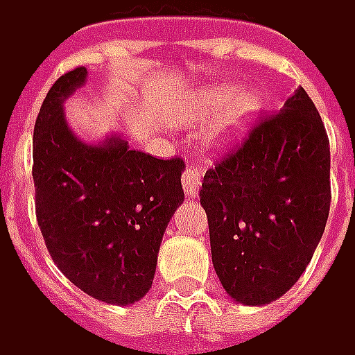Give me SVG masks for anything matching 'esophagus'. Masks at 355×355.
I'll return each mask as SVG.
<instances>
[{"instance_id": "esophagus-1", "label": "esophagus", "mask_w": 355, "mask_h": 355, "mask_svg": "<svg viewBox=\"0 0 355 355\" xmlns=\"http://www.w3.org/2000/svg\"><path fill=\"white\" fill-rule=\"evenodd\" d=\"M183 191L189 197H197L199 195V187H201V172L195 166H187L182 175Z\"/></svg>"}]
</instances>
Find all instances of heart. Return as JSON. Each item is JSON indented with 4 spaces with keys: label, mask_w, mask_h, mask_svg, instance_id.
Returning <instances> with one entry per match:
<instances>
[{
    "label": "heart",
    "mask_w": 355,
    "mask_h": 355,
    "mask_svg": "<svg viewBox=\"0 0 355 355\" xmlns=\"http://www.w3.org/2000/svg\"><path fill=\"white\" fill-rule=\"evenodd\" d=\"M263 107V97L258 89H242L236 94L232 87H211L195 97L182 113L183 123L207 125L205 144L213 150H223L234 144L250 125L256 121Z\"/></svg>",
    "instance_id": "1"
}]
</instances>
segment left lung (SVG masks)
I'll use <instances>...</instances> for the list:
<instances>
[{
    "instance_id": "left-lung-1",
    "label": "left lung",
    "mask_w": 355,
    "mask_h": 355,
    "mask_svg": "<svg viewBox=\"0 0 355 355\" xmlns=\"http://www.w3.org/2000/svg\"><path fill=\"white\" fill-rule=\"evenodd\" d=\"M213 266L228 297L270 305L303 275L330 211V148L299 87L201 183Z\"/></svg>"
}]
</instances>
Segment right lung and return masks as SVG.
<instances>
[{
	"label": "right lung",
	"instance_id": "right-lung-1",
	"mask_svg": "<svg viewBox=\"0 0 355 355\" xmlns=\"http://www.w3.org/2000/svg\"><path fill=\"white\" fill-rule=\"evenodd\" d=\"M85 80V68L58 78L37 116V220L52 260L76 287L127 306L152 287L162 236L183 203L185 164L132 150L119 135L101 142L78 137L64 101Z\"/></svg>",
	"mask_w": 355,
	"mask_h": 355
}]
</instances>
